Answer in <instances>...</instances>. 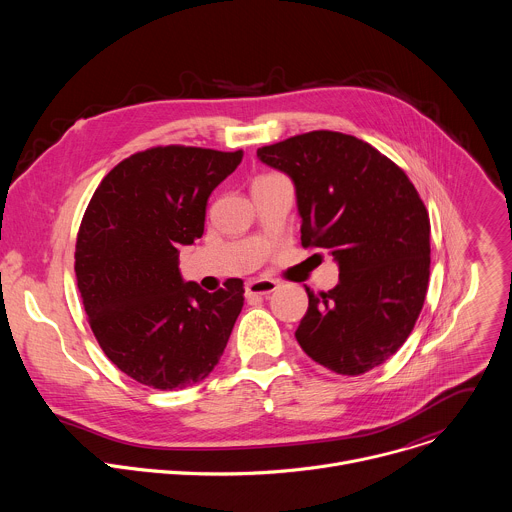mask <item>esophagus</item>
I'll return each mask as SVG.
<instances>
[{"mask_svg": "<svg viewBox=\"0 0 512 512\" xmlns=\"http://www.w3.org/2000/svg\"><path fill=\"white\" fill-rule=\"evenodd\" d=\"M279 287L275 279H251L245 287V296L255 298V296H269Z\"/></svg>", "mask_w": 512, "mask_h": 512, "instance_id": "34e87169", "label": "esophagus"}]
</instances>
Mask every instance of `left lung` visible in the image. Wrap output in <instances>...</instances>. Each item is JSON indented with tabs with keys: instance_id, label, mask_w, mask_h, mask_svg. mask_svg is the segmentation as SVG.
<instances>
[{
	"instance_id": "obj_1",
	"label": "left lung",
	"mask_w": 512,
	"mask_h": 512,
	"mask_svg": "<svg viewBox=\"0 0 512 512\" xmlns=\"http://www.w3.org/2000/svg\"><path fill=\"white\" fill-rule=\"evenodd\" d=\"M257 158L294 182L302 245L326 249L338 285L316 296L296 338L338 375L389 360L411 334L429 281V216L405 172L367 141L310 131Z\"/></svg>"
}]
</instances>
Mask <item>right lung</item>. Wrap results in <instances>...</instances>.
I'll return each mask as SVG.
<instances>
[{"label":"right lung","mask_w":512,"mask_h":512,"mask_svg":"<svg viewBox=\"0 0 512 512\" xmlns=\"http://www.w3.org/2000/svg\"><path fill=\"white\" fill-rule=\"evenodd\" d=\"M243 152L152 148L117 164L95 190L75 273L91 330L127 377L162 391L204 381L243 308V281L208 294L180 273V247L204 233L212 190Z\"/></svg>","instance_id":"right-lung-1"}]
</instances>
